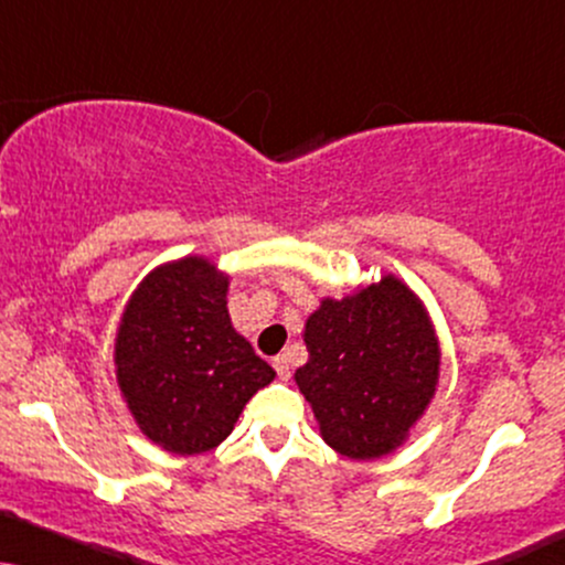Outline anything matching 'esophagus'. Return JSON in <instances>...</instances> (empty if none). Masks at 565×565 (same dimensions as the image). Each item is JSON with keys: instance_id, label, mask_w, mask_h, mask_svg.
<instances>
[{"instance_id": "1", "label": "esophagus", "mask_w": 565, "mask_h": 565, "mask_svg": "<svg viewBox=\"0 0 565 565\" xmlns=\"http://www.w3.org/2000/svg\"><path fill=\"white\" fill-rule=\"evenodd\" d=\"M274 369H276V373L281 379H289V373H291V369H289V355H276L274 358Z\"/></svg>"}]
</instances>
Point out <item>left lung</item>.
<instances>
[{
  "instance_id": "obj_1",
  "label": "left lung",
  "mask_w": 565,
  "mask_h": 565,
  "mask_svg": "<svg viewBox=\"0 0 565 565\" xmlns=\"http://www.w3.org/2000/svg\"><path fill=\"white\" fill-rule=\"evenodd\" d=\"M308 363L295 382L326 445L371 460L403 445L439 379V344L418 297L384 276L344 300H323L305 323Z\"/></svg>"
}]
</instances>
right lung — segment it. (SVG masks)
Listing matches in <instances>:
<instances>
[{"label": "right lung", "mask_w": 565, "mask_h": 565, "mask_svg": "<svg viewBox=\"0 0 565 565\" xmlns=\"http://www.w3.org/2000/svg\"><path fill=\"white\" fill-rule=\"evenodd\" d=\"M228 276L205 257L160 265L126 305L115 369L128 411L154 445L207 452L276 371L231 326Z\"/></svg>", "instance_id": "1"}]
</instances>
